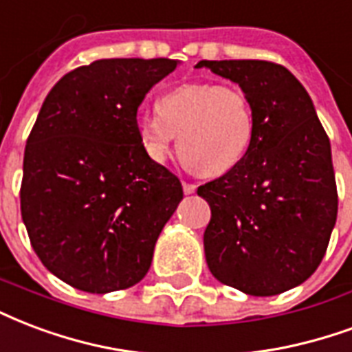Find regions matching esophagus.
Returning <instances> with one entry per match:
<instances>
[{
  "instance_id": "esophagus-1",
  "label": "esophagus",
  "mask_w": 352,
  "mask_h": 352,
  "mask_svg": "<svg viewBox=\"0 0 352 352\" xmlns=\"http://www.w3.org/2000/svg\"><path fill=\"white\" fill-rule=\"evenodd\" d=\"M183 190H184V194H194V192H196V184L183 183Z\"/></svg>"
}]
</instances>
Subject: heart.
I'll list each match as a JSON object with an SVG mask.
<instances>
[{
	"instance_id": "obj_1",
	"label": "heart",
	"mask_w": 352,
	"mask_h": 352,
	"mask_svg": "<svg viewBox=\"0 0 352 352\" xmlns=\"http://www.w3.org/2000/svg\"><path fill=\"white\" fill-rule=\"evenodd\" d=\"M179 134L181 155L197 173H226L246 156L256 136L252 100L236 85H179L158 100V113L140 116L138 136L145 153L164 162Z\"/></svg>"
}]
</instances>
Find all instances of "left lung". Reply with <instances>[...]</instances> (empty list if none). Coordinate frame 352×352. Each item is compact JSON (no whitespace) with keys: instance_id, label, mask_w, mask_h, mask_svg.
Listing matches in <instances>:
<instances>
[{"instance_id":"obj_1","label":"left lung","mask_w":352,"mask_h":352,"mask_svg":"<svg viewBox=\"0 0 352 352\" xmlns=\"http://www.w3.org/2000/svg\"><path fill=\"white\" fill-rule=\"evenodd\" d=\"M250 96L256 136L228 173L201 184L210 220L205 259L218 282L280 295L321 265L338 216L330 140L314 102L285 67L259 59L199 61Z\"/></svg>"}]
</instances>
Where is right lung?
I'll return each mask as SVG.
<instances>
[{
  "instance_id": "add662e5",
  "label": "right lung",
  "mask_w": 352,
  "mask_h": 352,
  "mask_svg": "<svg viewBox=\"0 0 352 352\" xmlns=\"http://www.w3.org/2000/svg\"><path fill=\"white\" fill-rule=\"evenodd\" d=\"M175 59H98L48 93L23 153L20 209L52 274L87 293L136 285L183 184L138 136V108Z\"/></svg>"
}]
</instances>
